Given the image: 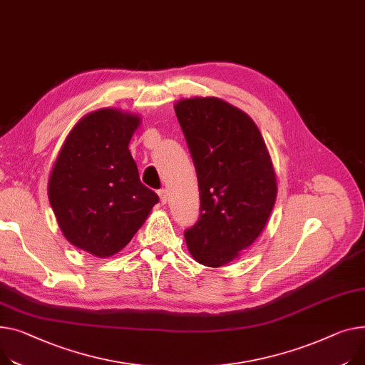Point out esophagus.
I'll return each instance as SVG.
<instances>
[{"instance_id":"1","label":"esophagus","mask_w":365,"mask_h":365,"mask_svg":"<svg viewBox=\"0 0 365 365\" xmlns=\"http://www.w3.org/2000/svg\"><path fill=\"white\" fill-rule=\"evenodd\" d=\"M158 197H160L161 204H165V202H167V200H168V193H167V190H165V189H160V190H158Z\"/></svg>"}]
</instances>
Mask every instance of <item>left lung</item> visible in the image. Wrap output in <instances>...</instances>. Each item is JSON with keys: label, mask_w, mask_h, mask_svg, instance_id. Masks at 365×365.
<instances>
[{"label": "left lung", "mask_w": 365, "mask_h": 365, "mask_svg": "<svg viewBox=\"0 0 365 365\" xmlns=\"http://www.w3.org/2000/svg\"><path fill=\"white\" fill-rule=\"evenodd\" d=\"M195 165L201 214L185 230L190 255L222 267L251 247L276 201V176L265 142L248 114L212 98L175 107Z\"/></svg>", "instance_id": "1"}]
</instances>
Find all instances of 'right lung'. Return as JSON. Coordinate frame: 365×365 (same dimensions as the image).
Listing matches in <instances>:
<instances>
[{"mask_svg": "<svg viewBox=\"0 0 365 365\" xmlns=\"http://www.w3.org/2000/svg\"><path fill=\"white\" fill-rule=\"evenodd\" d=\"M138 115L103 108L73 128L54 164L48 197L66 239L95 255L123 250L158 195L140 183L129 142Z\"/></svg>", "mask_w": 365, "mask_h": 365, "instance_id": "obj_1", "label": "right lung"}]
</instances>
